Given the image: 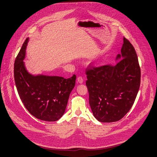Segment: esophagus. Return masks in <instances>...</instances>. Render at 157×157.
Wrapping results in <instances>:
<instances>
[{
	"mask_svg": "<svg viewBox=\"0 0 157 157\" xmlns=\"http://www.w3.org/2000/svg\"><path fill=\"white\" fill-rule=\"evenodd\" d=\"M77 80H78V82L79 83H82V82H83V78H82L81 76L78 77Z\"/></svg>",
	"mask_w": 157,
	"mask_h": 157,
	"instance_id": "esophagus-1",
	"label": "esophagus"
}]
</instances>
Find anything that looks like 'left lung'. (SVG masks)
Segmentation results:
<instances>
[{
	"instance_id": "1",
	"label": "left lung",
	"mask_w": 157,
	"mask_h": 157,
	"mask_svg": "<svg viewBox=\"0 0 157 157\" xmlns=\"http://www.w3.org/2000/svg\"><path fill=\"white\" fill-rule=\"evenodd\" d=\"M123 58L115 65L88 66L86 84L94 117L103 123L120 120L132 107L138 94L141 71L136 52L124 37L121 49Z\"/></svg>"
}]
</instances>
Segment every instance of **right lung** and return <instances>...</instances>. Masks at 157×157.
Masks as SVG:
<instances>
[{
	"label": "right lung",
	"instance_id": "1",
	"mask_svg": "<svg viewBox=\"0 0 157 157\" xmlns=\"http://www.w3.org/2000/svg\"><path fill=\"white\" fill-rule=\"evenodd\" d=\"M28 40L24 41L14 63V80L18 94L25 108L34 117L46 121H57L64 113L76 76L73 75L65 79L30 75L23 62Z\"/></svg>",
	"mask_w": 157,
	"mask_h": 157
}]
</instances>
